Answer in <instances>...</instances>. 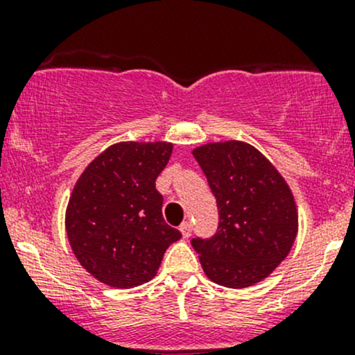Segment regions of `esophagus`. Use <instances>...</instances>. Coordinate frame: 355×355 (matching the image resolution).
<instances>
[{
    "instance_id": "34e87169",
    "label": "esophagus",
    "mask_w": 355,
    "mask_h": 355,
    "mask_svg": "<svg viewBox=\"0 0 355 355\" xmlns=\"http://www.w3.org/2000/svg\"><path fill=\"white\" fill-rule=\"evenodd\" d=\"M180 232H182V235H184V239L191 237V234H192V223H191V221H184V223L180 225Z\"/></svg>"
}]
</instances>
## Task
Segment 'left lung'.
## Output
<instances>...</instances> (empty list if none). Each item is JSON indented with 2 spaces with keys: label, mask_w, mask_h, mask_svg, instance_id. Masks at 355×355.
I'll return each instance as SVG.
<instances>
[{
  "label": "left lung",
  "mask_w": 355,
  "mask_h": 355,
  "mask_svg": "<svg viewBox=\"0 0 355 355\" xmlns=\"http://www.w3.org/2000/svg\"><path fill=\"white\" fill-rule=\"evenodd\" d=\"M192 155L218 206L216 234L192 239L204 273L230 288L264 280L287 257L297 235V207L287 182L245 142H213Z\"/></svg>",
  "instance_id": "left-lung-1"
}]
</instances>
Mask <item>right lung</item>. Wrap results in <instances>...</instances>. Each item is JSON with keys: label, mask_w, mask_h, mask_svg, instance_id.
<instances>
[{"label": "right lung", "mask_w": 355, "mask_h": 355, "mask_svg": "<svg viewBox=\"0 0 355 355\" xmlns=\"http://www.w3.org/2000/svg\"><path fill=\"white\" fill-rule=\"evenodd\" d=\"M173 146L120 142L101 153L75 184L67 234L78 263L94 278L132 288L156 277L168 245L182 237L164 221L156 178Z\"/></svg>", "instance_id": "1"}]
</instances>
